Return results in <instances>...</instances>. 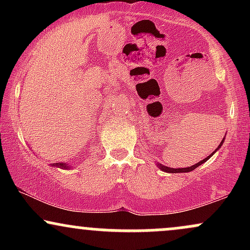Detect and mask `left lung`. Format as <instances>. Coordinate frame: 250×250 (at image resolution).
I'll list each match as a JSON object with an SVG mask.
<instances>
[{
  "label": "left lung",
  "instance_id": "8db88e82",
  "mask_svg": "<svg viewBox=\"0 0 250 250\" xmlns=\"http://www.w3.org/2000/svg\"><path fill=\"white\" fill-rule=\"evenodd\" d=\"M223 141H225V139H223L222 141H221V143L219 145V147L215 149V151H214L213 154H210L208 157H206L205 160H202V161H200L199 163H196V165H194V166H190V167H188V168H177V169H175V168H169V167H166V166L161 165V163H157V166H159V168L161 169L162 171H166V173H188V171L194 170L195 168H197V167H199V166L202 165V163H205L206 161H208V160L210 159V157L213 156V155H214L215 153H216V151L219 150V149L221 148V146H222Z\"/></svg>",
  "mask_w": 250,
  "mask_h": 250
}]
</instances>
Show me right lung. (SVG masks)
Returning <instances> with one entry per match:
<instances>
[{
    "mask_svg": "<svg viewBox=\"0 0 250 250\" xmlns=\"http://www.w3.org/2000/svg\"><path fill=\"white\" fill-rule=\"evenodd\" d=\"M51 167H57V168H62V169H69L70 166L67 165V163L59 162V163H51Z\"/></svg>",
    "mask_w": 250,
    "mask_h": 250,
    "instance_id": "obj_1",
    "label": "right lung"
}]
</instances>
